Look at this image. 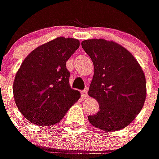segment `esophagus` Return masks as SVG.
<instances>
[{"mask_svg": "<svg viewBox=\"0 0 159 159\" xmlns=\"http://www.w3.org/2000/svg\"><path fill=\"white\" fill-rule=\"evenodd\" d=\"M82 96H83V98L87 97V89H84V91H82Z\"/></svg>", "mask_w": 159, "mask_h": 159, "instance_id": "obj_1", "label": "esophagus"}]
</instances>
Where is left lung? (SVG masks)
Wrapping results in <instances>:
<instances>
[{
    "mask_svg": "<svg viewBox=\"0 0 159 159\" xmlns=\"http://www.w3.org/2000/svg\"><path fill=\"white\" fill-rule=\"evenodd\" d=\"M82 48L94 67L88 94L100 106L96 114L89 115V121L105 131L122 129L144 105L147 89L141 66L130 52L113 41L87 39Z\"/></svg>",
    "mask_w": 159,
    "mask_h": 159,
    "instance_id": "left-lung-1",
    "label": "left lung"
}]
</instances>
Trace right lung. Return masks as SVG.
I'll return each instance as SVG.
<instances>
[{"label": "right lung", "mask_w": 159, "mask_h": 159, "mask_svg": "<svg viewBox=\"0 0 159 159\" xmlns=\"http://www.w3.org/2000/svg\"><path fill=\"white\" fill-rule=\"evenodd\" d=\"M79 46L75 39L59 37L38 47L24 59L15 76L13 94L29 121L54 125L78 101L80 93L69 84L66 61Z\"/></svg>", "instance_id": "1"}]
</instances>
